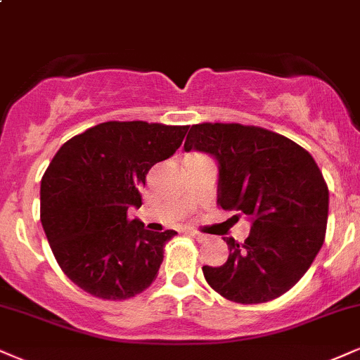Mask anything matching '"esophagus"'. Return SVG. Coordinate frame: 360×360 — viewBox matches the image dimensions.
Segmentation results:
<instances>
[{
	"mask_svg": "<svg viewBox=\"0 0 360 360\" xmlns=\"http://www.w3.org/2000/svg\"><path fill=\"white\" fill-rule=\"evenodd\" d=\"M186 233H188V235L189 236H191V238H194V240H198V241H205L206 240V235H202V233H199V231H196V229H188V231H186Z\"/></svg>",
	"mask_w": 360,
	"mask_h": 360,
	"instance_id": "esophagus-1",
	"label": "esophagus"
}]
</instances>
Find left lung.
I'll return each mask as SVG.
<instances>
[{
    "instance_id": "8db88e82",
    "label": "left lung",
    "mask_w": 360,
    "mask_h": 360,
    "mask_svg": "<svg viewBox=\"0 0 360 360\" xmlns=\"http://www.w3.org/2000/svg\"><path fill=\"white\" fill-rule=\"evenodd\" d=\"M218 164V206L251 223L228 262L202 266L210 287L236 304L283 295L309 270L326 240L328 189L314 158L290 139L253 125L198 124L184 142Z\"/></svg>"
}]
</instances>
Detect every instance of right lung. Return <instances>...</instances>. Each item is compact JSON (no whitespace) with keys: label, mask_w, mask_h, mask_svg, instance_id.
<instances>
[{"label":"right lung","mask_w":360,"mask_h":360,"mask_svg":"<svg viewBox=\"0 0 360 360\" xmlns=\"http://www.w3.org/2000/svg\"><path fill=\"white\" fill-rule=\"evenodd\" d=\"M188 125L103 122L60 147L41 177V226L63 274L103 300H125L158 276L164 243L158 233L127 218L141 207V188L155 162L183 144Z\"/></svg>","instance_id":"1"}]
</instances>
